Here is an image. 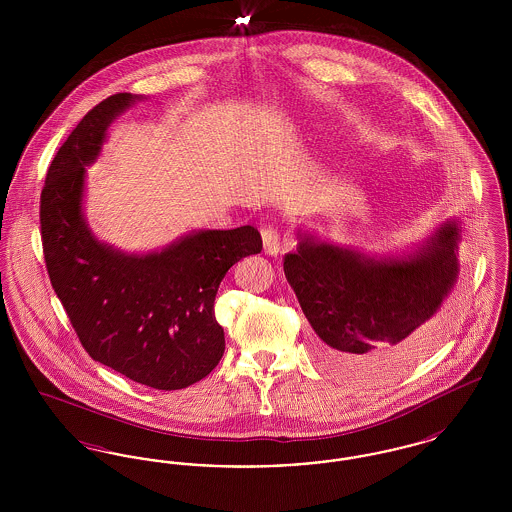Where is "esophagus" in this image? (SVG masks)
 Listing matches in <instances>:
<instances>
[{"mask_svg":"<svg viewBox=\"0 0 512 512\" xmlns=\"http://www.w3.org/2000/svg\"><path fill=\"white\" fill-rule=\"evenodd\" d=\"M261 238H263V249L267 255H276L280 251V234L276 226L267 224L265 228H261Z\"/></svg>","mask_w":512,"mask_h":512,"instance_id":"34e87169","label":"esophagus"}]
</instances>
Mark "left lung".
I'll use <instances>...</instances> for the list:
<instances>
[{
	"instance_id": "8db88e82",
	"label": "left lung",
	"mask_w": 512,
	"mask_h": 512,
	"mask_svg": "<svg viewBox=\"0 0 512 512\" xmlns=\"http://www.w3.org/2000/svg\"><path fill=\"white\" fill-rule=\"evenodd\" d=\"M461 240L459 220H447L414 255L372 259L303 238L284 274L315 330L320 366L370 382L430 351L445 330Z\"/></svg>"
}]
</instances>
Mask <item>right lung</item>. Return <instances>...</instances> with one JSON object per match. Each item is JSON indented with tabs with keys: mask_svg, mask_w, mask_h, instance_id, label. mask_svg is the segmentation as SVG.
Segmentation results:
<instances>
[{
	"mask_svg": "<svg viewBox=\"0 0 512 512\" xmlns=\"http://www.w3.org/2000/svg\"><path fill=\"white\" fill-rule=\"evenodd\" d=\"M138 96L103 99L76 124L49 165L40 195L51 286L86 353L155 390L205 378L224 353L215 297L228 268L261 253L257 228L201 230L149 255L98 242L82 215L84 167L99 155L111 121Z\"/></svg>",
	"mask_w": 512,
	"mask_h": 512,
	"instance_id": "add662e5",
	"label": "right lung"
}]
</instances>
